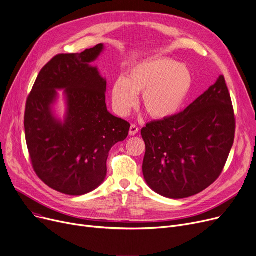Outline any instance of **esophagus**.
Here are the masks:
<instances>
[{
    "label": "esophagus",
    "mask_w": 256,
    "mask_h": 256,
    "mask_svg": "<svg viewBox=\"0 0 256 256\" xmlns=\"http://www.w3.org/2000/svg\"><path fill=\"white\" fill-rule=\"evenodd\" d=\"M139 132V128L136 126V124H132L130 128V136H134L136 134H138Z\"/></svg>",
    "instance_id": "1"
}]
</instances>
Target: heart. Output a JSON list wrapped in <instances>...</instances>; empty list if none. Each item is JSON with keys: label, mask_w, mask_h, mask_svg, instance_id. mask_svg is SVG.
Returning <instances> with one entry per match:
<instances>
[{"label": "heart", "mask_w": 256, "mask_h": 256, "mask_svg": "<svg viewBox=\"0 0 256 256\" xmlns=\"http://www.w3.org/2000/svg\"><path fill=\"white\" fill-rule=\"evenodd\" d=\"M192 85L188 68L171 58H152L134 64L126 78H117L111 90L112 104L119 115H128L142 94V106L156 119L175 115Z\"/></svg>", "instance_id": "heart-1"}]
</instances>
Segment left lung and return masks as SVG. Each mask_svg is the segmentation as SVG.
I'll return each instance as SVG.
<instances>
[{
  "instance_id": "1",
  "label": "left lung",
  "mask_w": 256,
  "mask_h": 256,
  "mask_svg": "<svg viewBox=\"0 0 256 256\" xmlns=\"http://www.w3.org/2000/svg\"><path fill=\"white\" fill-rule=\"evenodd\" d=\"M236 119L224 75L184 111L141 130L143 175L156 194L194 196L221 174L234 144Z\"/></svg>"
}]
</instances>
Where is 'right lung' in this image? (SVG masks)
<instances>
[{"mask_svg":"<svg viewBox=\"0 0 256 256\" xmlns=\"http://www.w3.org/2000/svg\"><path fill=\"white\" fill-rule=\"evenodd\" d=\"M103 44L81 54H58L40 71L28 96L24 132L38 177L69 196L94 190L107 175L109 151L126 139L130 124L107 110V81L90 66ZM64 89V122L53 114L56 90Z\"/></svg>","mask_w":256,"mask_h":256,"instance_id":"add662e5","label":"right lung"}]
</instances>
